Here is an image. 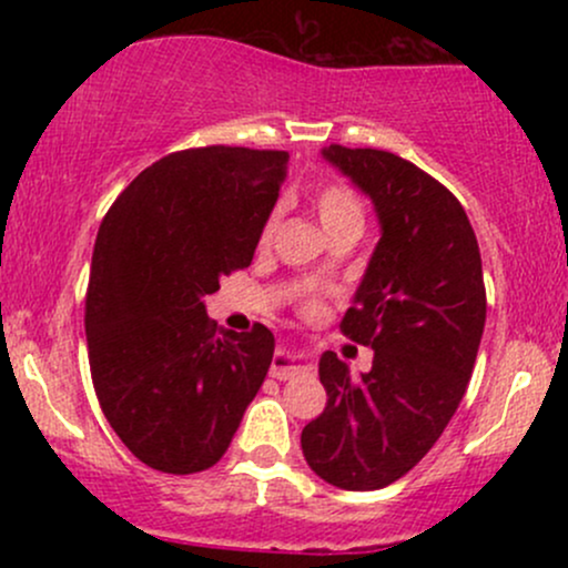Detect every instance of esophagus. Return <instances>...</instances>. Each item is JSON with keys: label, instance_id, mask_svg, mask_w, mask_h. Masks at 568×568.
<instances>
[{"label": "esophagus", "instance_id": "34e87169", "mask_svg": "<svg viewBox=\"0 0 568 568\" xmlns=\"http://www.w3.org/2000/svg\"><path fill=\"white\" fill-rule=\"evenodd\" d=\"M312 361H315V357H312L310 352H293L288 344H283V347L275 352V357H272L270 374L275 376V379H293V376H298L302 371L312 368Z\"/></svg>", "mask_w": 568, "mask_h": 568}]
</instances>
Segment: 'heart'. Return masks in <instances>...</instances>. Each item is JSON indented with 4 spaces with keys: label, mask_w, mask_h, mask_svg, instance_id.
<instances>
[{
    "label": "heart",
    "mask_w": 568,
    "mask_h": 568,
    "mask_svg": "<svg viewBox=\"0 0 568 568\" xmlns=\"http://www.w3.org/2000/svg\"><path fill=\"white\" fill-rule=\"evenodd\" d=\"M317 216H321L323 230H334V226L342 224H363V205L361 200L355 197V192L347 186H325L317 197ZM277 216H272L264 224L262 243H270L272 234H275ZM315 272H323V264L317 266Z\"/></svg>",
    "instance_id": "obj_1"
}]
</instances>
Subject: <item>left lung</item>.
Wrapping results in <instances>:
<instances>
[{"mask_svg": "<svg viewBox=\"0 0 568 568\" xmlns=\"http://www.w3.org/2000/svg\"><path fill=\"white\" fill-rule=\"evenodd\" d=\"M379 221L342 331L374 349L366 374L321 355L328 393L302 429L306 465L325 484L376 491L425 456L465 397L486 325L478 240L459 200L433 175L379 149H321Z\"/></svg>", "mask_w": 568, "mask_h": 568, "instance_id": "obj_1", "label": "left lung"}]
</instances>
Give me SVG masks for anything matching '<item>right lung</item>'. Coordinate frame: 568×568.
I'll return each mask as SVG.
<instances>
[{
	"label": "right lung",
	"instance_id": "1",
	"mask_svg": "<svg viewBox=\"0 0 568 568\" xmlns=\"http://www.w3.org/2000/svg\"><path fill=\"white\" fill-rule=\"evenodd\" d=\"M285 173L288 152H175L101 221L84 302L90 374L109 425L154 470L216 465L264 384L272 331L219 328L205 296L253 262Z\"/></svg>",
	"mask_w": 568,
	"mask_h": 568
}]
</instances>
